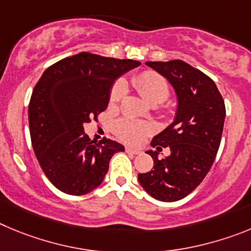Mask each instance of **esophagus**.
Returning a JSON list of instances; mask_svg holds the SVG:
<instances>
[{
	"mask_svg": "<svg viewBox=\"0 0 251 251\" xmlns=\"http://www.w3.org/2000/svg\"><path fill=\"white\" fill-rule=\"evenodd\" d=\"M125 150H126V152L128 153V155H139V153L141 152V151L135 150V149H132V148H126Z\"/></svg>",
	"mask_w": 251,
	"mask_h": 251,
	"instance_id": "34e87169",
	"label": "esophagus"
}]
</instances>
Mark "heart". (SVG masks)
<instances>
[{
  "instance_id": "heart-1",
  "label": "heart",
  "mask_w": 251,
  "mask_h": 251,
  "mask_svg": "<svg viewBox=\"0 0 251 251\" xmlns=\"http://www.w3.org/2000/svg\"><path fill=\"white\" fill-rule=\"evenodd\" d=\"M130 83L131 86L141 95V98L151 106H157L165 102L170 95V89L166 80L155 71H144L139 75L132 76ZM125 91L126 89L124 82L119 81L115 83L110 91V105H116L124 98ZM114 131L115 134L125 142L137 145L149 134L150 127L145 123L124 117L114 124Z\"/></svg>"
}]
</instances>
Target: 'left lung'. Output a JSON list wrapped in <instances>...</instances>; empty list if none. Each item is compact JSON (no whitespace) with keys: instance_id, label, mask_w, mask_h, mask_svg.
<instances>
[{"instance_id":"obj_1","label":"left lung","mask_w":251,"mask_h":251,"mask_svg":"<svg viewBox=\"0 0 251 251\" xmlns=\"http://www.w3.org/2000/svg\"><path fill=\"white\" fill-rule=\"evenodd\" d=\"M164 76L175 90L177 109L168 127L153 136L146 152L153 159L149 173L139 174L144 190L160 201L184 199L204 180L213 166L221 141L225 103L209 76L181 60L146 62ZM164 147L171 155L157 157Z\"/></svg>"}]
</instances>
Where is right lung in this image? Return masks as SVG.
Wrapping results in <instances>:
<instances>
[{"instance_id": "1", "label": "right lung", "mask_w": 251, "mask_h": 251, "mask_svg": "<svg viewBox=\"0 0 251 251\" xmlns=\"http://www.w3.org/2000/svg\"><path fill=\"white\" fill-rule=\"evenodd\" d=\"M139 65L80 52L50 66L36 83L28 105L31 142L42 171L62 193L85 195L96 189L111 157L125 150L106 137L91 141L83 124L105 111L115 80Z\"/></svg>"}]
</instances>
